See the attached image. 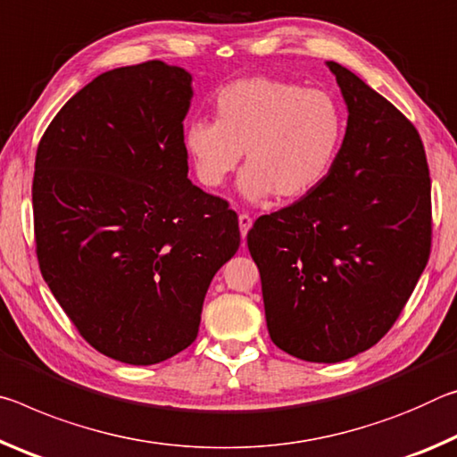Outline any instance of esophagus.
Returning a JSON list of instances; mask_svg holds the SVG:
<instances>
[{
  "label": "esophagus",
  "instance_id": "1",
  "mask_svg": "<svg viewBox=\"0 0 457 457\" xmlns=\"http://www.w3.org/2000/svg\"><path fill=\"white\" fill-rule=\"evenodd\" d=\"M251 224H253V219H251L249 214H238V228H241V237H243V241H245L246 233H249Z\"/></svg>",
  "mask_w": 457,
  "mask_h": 457
}]
</instances>
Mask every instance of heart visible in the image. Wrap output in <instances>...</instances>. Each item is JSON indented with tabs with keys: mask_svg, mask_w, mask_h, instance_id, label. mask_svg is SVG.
Returning a JSON list of instances; mask_svg holds the SVG:
<instances>
[{
	"mask_svg": "<svg viewBox=\"0 0 457 457\" xmlns=\"http://www.w3.org/2000/svg\"><path fill=\"white\" fill-rule=\"evenodd\" d=\"M344 139V115L332 95L269 77L238 79L214 99V121L192 119L184 149L204 188L216 190L246 168V202L302 200L332 174Z\"/></svg>",
	"mask_w": 457,
	"mask_h": 457,
	"instance_id": "obj_1",
	"label": "heart"
}]
</instances>
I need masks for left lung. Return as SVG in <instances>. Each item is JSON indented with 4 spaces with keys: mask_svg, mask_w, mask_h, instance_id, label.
I'll list each match as a JSON object with an SVG mask.
<instances>
[{
    "mask_svg": "<svg viewBox=\"0 0 457 457\" xmlns=\"http://www.w3.org/2000/svg\"><path fill=\"white\" fill-rule=\"evenodd\" d=\"M348 123L332 174L246 235L283 353L342 362L391 330L429 259L431 179L407 117L328 60Z\"/></svg>",
    "mask_w": 457,
    "mask_h": 457,
    "instance_id": "8db88e82",
    "label": "left lung"
}]
</instances>
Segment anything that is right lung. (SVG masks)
Here are the masks:
<instances>
[{"mask_svg": "<svg viewBox=\"0 0 457 457\" xmlns=\"http://www.w3.org/2000/svg\"><path fill=\"white\" fill-rule=\"evenodd\" d=\"M192 74L162 60L99 74L58 111L36 154V253L82 338L125 364L196 340L237 214L188 179Z\"/></svg>", "mask_w": 457, "mask_h": 457, "instance_id": "right-lung-1", "label": "right lung"}]
</instances>
